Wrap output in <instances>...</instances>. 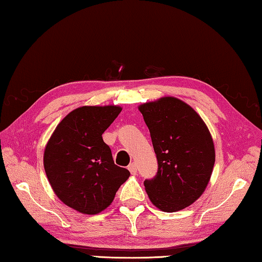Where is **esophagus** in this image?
I'll return each mask as SVG.
<instances>
[{
  "label": "esophagus",
  "mask_w": 262,
  "mask_h": 262,
  "mask_svg": "<svg viewBox=\"0 0 262 262\" xmlns=\"http://www.w3.org/2000/svg\"><path fill=\"white\" fill-rule=\"evenodd\" d=\"M127 168H128V171L131 172V174H136V173H137V166H136L135 163H131L127 166Z\"/></svg>",
  "instance_id": "34e87169"
}]
</instances>
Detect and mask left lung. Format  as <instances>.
I'll use <instances>...</instances> for the list:
<instances>
[{"mask_svg":"<svg viewBox=\"0 0 262 262\" xmlns=\"http://www.w3.org/2000/svg\"><path fill=\"white\" fill-rule=\"evenodd\" d=\"M158 160L155 178L144 182L151 203L164 212L190 206L203 194L215 162L206 124L193 108L174 97L139 105Z\"/></svg>","mask_w":262,"mask_h":262,"instance_id":"left-lung-1","label":"left lung"}]
</instances>
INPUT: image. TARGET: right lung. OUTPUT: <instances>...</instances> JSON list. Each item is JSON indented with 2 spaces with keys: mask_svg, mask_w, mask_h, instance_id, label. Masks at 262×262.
Instances as JSON below:
<instances>
[{
  "mask_svg": "<svg viewBox=\"0 0 262 262\" xmlns=\"http://www.w3.org/2000/svg\"><path fill=\"white\" fill-rule=\"evenodd\" d=\"M122 107L80 106L56 126L43 164L55 194L83 214H97L115 199L130 172L115 164L102 135Z\"/></svg>",
  "mask_w": 262,
  "mask_h": 262,
  "instance_id": "1",
  "label": "right lung"
}]
</instances>
